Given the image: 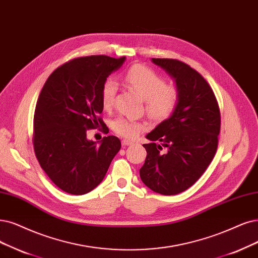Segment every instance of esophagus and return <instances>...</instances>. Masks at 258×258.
Here are the masks:
<instances>
[{
    "mask_svg": "<svg viewBox=\"0 0 258 258\" xmlns=\"http://www.w3.org/2000/svg\"><path fill=\"white\" fill-rule=\"evenodd\" d=\"M133 144L132 140H128V139H123L122 140V145L123 146H131Z\"/></svg>",
    "mask_w": 258,
    "mask_h": 258,
    "instance_id": "obj_1",
    "label": "esophagus"
}]
</instances>
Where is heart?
I'll return each instance as SVG.
<instances>
[{"instance_id":"obj_1","label":"heart","mask_w":258,"mask_h":258,"mask_svg":"<svg viewBox=\"0 0 258 258\" xmlns=\"http://www.w3.org/2000/svg\"><path fill=\"white\" fill-rule=\"evenodd\" d=\"M123 80L128 87L145 100L148 116L156 121L169 118L175 110L179 93L174 86H167L166 81L154 71L141 64H135L125 72ZM118 90L117 82L108 79L101 88V101L105 109L112 107ZM145 123L119 116L111 123L112 130L120 136L136 137L145 128Z\"/></svg>"}]
</instances>
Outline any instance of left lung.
<instances>
[{
  "mask_svg": "<svg viewBox=\"0 0 258 258\" xmlns=\"http://www.w3.org/2000/svg\"><path fill=\"white\" fill-rule=\"evenodd\" d=\"M174 80L178 104L169 118L146 136L147 158L139 174L154 192L173 196L201 177L213 160L220 133V111L213 89L191 67L168 58H152Z\"/></svg>",
  "mask_w": 258,
  "mask_h": 258,
  "instance_id": "left-lung-1",
  "label": "left lung"
}]
</instances>
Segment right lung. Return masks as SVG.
I'll return each mask as SVG.
<instances>
[{"instance_id": "right-lung-1", "label": "right lung", "mask_w": 258, "mask_h": 258, "mask_svg": "<svg viewBox=\"0 0 258 258\" xmlns=\"http://www.w3.org/2000/svg\"><path fill=\"white\" fill-rule=\"evenodd\" d=\"M125 57H81L57 68L46 80L34 116V150L41 168L64 192L85 195L97 187L121 148L116 136L87 139L103 120L101 88ZM104 130V127H103Z\"/></svg>"}]
</instances>
